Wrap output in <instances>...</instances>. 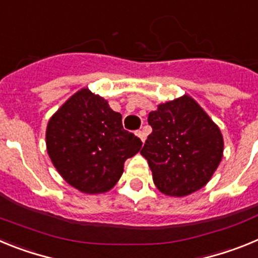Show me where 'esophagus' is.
I'll list each match as a JSON object with an SVG mask.
<instances>
[{
    "instance_id": "obj_1",
    "label": "esophagus",
    "mask_w": 258,
    "mask_h": 258,
    "mask_svg": "<svg viewBox=\"0 0 258 258\" xmlns=\"http://www.w3.org/2000/svg\"><path fill=\"white\" fill-rule=\"evenodd\" d=\"M136 136H137V137H140L141 141H142V142H145V141H146V134L143 133L142 131H137V132H136Z\"/></svg>"
}]
</instances>
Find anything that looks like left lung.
<instances>
[{"instance_id": "obj_1", "label": "left lung", "mask_w": 258, "mask_h": 258, "mask_svg": "<svg viewBox=\"0 0 258 258\" xmlns=\"http://www.w3.org/2000/svg\"><path fill=\"white\" fill-rule=\"evenodd\" d=\"M147 120L152 133L141 154L159 191L181 198L204 187L222 159L220 127L188 95L159 104Z\"/></svg>"}]
</instances>
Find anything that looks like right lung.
<instances>
[{
	"instance_id": "add662e5",
	"label": "right lung",
	"mask_w": 258,
	"mask_h": 258,
	"mask_svg": "<svg viewBox=\"0 0 258 258\" xmlns=\"http://www.w3.org/2000/svg\"><path fill=\"white\" fill-rule=\"evenodd\" d=\"M121 117L86 88L51 116L47 154L67 183L85 194H103L115 186L125 160L142 147L140 138L122 127Z\"/></svg>"
}]
</instances>
